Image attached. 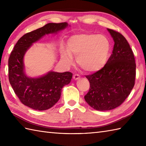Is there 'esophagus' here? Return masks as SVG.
Segmentation results:
<instances>
[{
    "label": "esophagus",
    "instance_id": "esophagus-1",
    "mask_svg": "<svg viewBox=\"0 0 146 146\" xmlns=\"http://www.w3.org/2000/svg\"><path fill=\"white\" fill-rule=\"evenodd\" d=\"M73 79L75 80H77L80 78V76L79 75H78V74H75V75H74L73 76Z\"/></svg>",
    "mask_w": 146,
    "mask_h": 146
}]
</instances>
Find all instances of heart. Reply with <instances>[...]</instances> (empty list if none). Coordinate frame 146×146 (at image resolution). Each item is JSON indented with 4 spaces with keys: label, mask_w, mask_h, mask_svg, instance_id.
<instances>
[{
    "label": "heart",
    "mask_w": 146,
    "mask_h": 146,
    "mask_svg": "<svg viewBox=\"0 0 146 146\" xmlns=\"http://www.w3.org/2000/svg\"><path fill=\"white\" fill-rule=\"evenodd\" d=\"M110 49V43L106 36L96 34H78L68 39L67 49L61 51L62 60L68 64L76 61L82 69L87 72H95L106 64Z\"/></svg>",
    "instance_id": "b5f03b06"
}]
</instances>
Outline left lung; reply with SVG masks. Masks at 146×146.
Wrapping results in <instances>:
<instances>
[{
    "mask_svg": "<svg viewBox=\"0 0 146 146\" xmlns=\"http://www.w3.org/2000/svg\"><path fill=\"white\" fill-rule=\"evenodd\" d=\"M107 30L114 41L112 54L102 69L86 76L90 86L85 100L100 111L120 106L130 95L135 79L134 55L127 41L119 32Z\"/></svg>",
    "mask_w": 146,
    "mask_h": 146,
    "instance_id": "8db88e82",
    "label": "left lung"
}]
</instances>
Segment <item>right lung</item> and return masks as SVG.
<instances>
[{
  "instance_id": "right-lung-1",
  "label": "right lung",
  "mask_w": 146,
  "mask_h": 146,
  "mask_svg": "<svg viewBox=\"0 0 146 146\" xmlns=\"http://www.w3.org/2000/svg\"><path fill=\"white\" fill-rule=\"evenodd\" d=\"M68 26L67 23L46 24L22 36L11 52L8 62L9 82L21 103L26 106L38 110L49 109L60 98L63 86L70 83L73 74L69 71H50L38 78H31L26 75L24 64V55L33 43Z\"/></svg>"
}]
</instances>
